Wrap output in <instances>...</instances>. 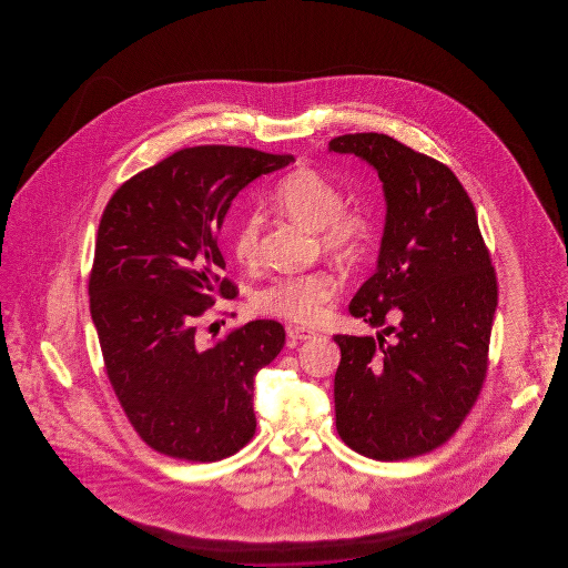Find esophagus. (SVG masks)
Here are the masks:
<instances>
[{"label": "esophagus", "instance_id": "34e87169", "mask_svg": "<svg viewBox=\"0 0 568 568\" xmlns=\"http://www.w3.org/2000/svg\"><path fill=\"white\" fill-rule=\"evenodd\" d=\"M316 333L311 328H304V326H288V337L292 341H306V338H313Z\"/></svg>", "mask_w": 568, "mask_h": 568}]
</instances>
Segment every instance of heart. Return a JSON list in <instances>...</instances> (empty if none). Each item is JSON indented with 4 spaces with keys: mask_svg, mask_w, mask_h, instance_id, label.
I'll return each instance as SVG.
<instances>
[{
    "mask_svg": "<svg viewBox=\"0 0 568 568\" xmlns=\"http://www.w3.org/2000/svg\"><path fill=\"white\" fill-rule=\"evenodd\" d=\"M274 203L284 215L318 233V242L328 254L355 257L365 247L372 233V217L367 206L341 205L337 184L313 169H296L278 182ZM260 219L247 215L233 235V254L242 264H252L257 257ZM338 282L326 270L292 274L274 280L257 292L255 306L262 313L311 325L321 321L326 304L337 296Z\"/></svg>",
    "mask_w": 568,
    "mask_h": 568,
    "instance_id": "obj_1",
    "label": "heart"
}]
</instances>
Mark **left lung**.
<instances>
[{"instance_id":"left-lung-1","label":"left lung","mask_w":568,"mask_h":568,"mask_svg":"<svg viewBox=\"0 0 568 568\" xmlns=\"http://www.w3.org/2000/svg\"><path fill=\"white\" fill-rule=\"evenodd\" d=\"M328 152L367 162L386 199L375 274L349 313L369 326L399 318L377 338L333 337L337 433L363 457L410 459L447 443L481 392L494 266L471 199L445 164L384 133L338 135Z\"/></svg>"}]
</instances>
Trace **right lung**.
Listing matches in <instances>:
<instances>
[{
	"label": "right lung",
	"mask_w": 568,
	"mask_h": 568,
	"mask_svg": "<svg viewBox=\"0 0 568 568\" xmlns=\"http://www.w3.org/2000/svg\"><path fill=\"white\" fill-rule=\"evenodd\" d=\"M290 162L252 148H186L121 184L103 211L91 316L121 408L162 455L211 463L255 435V375L278 357L284 328L252 321L205 345L196 318L213 294L237 296L217 276L219 231L233 199Z\"/></svg>",
	"instance_id": "right-lung-1"
}]
</instances>
